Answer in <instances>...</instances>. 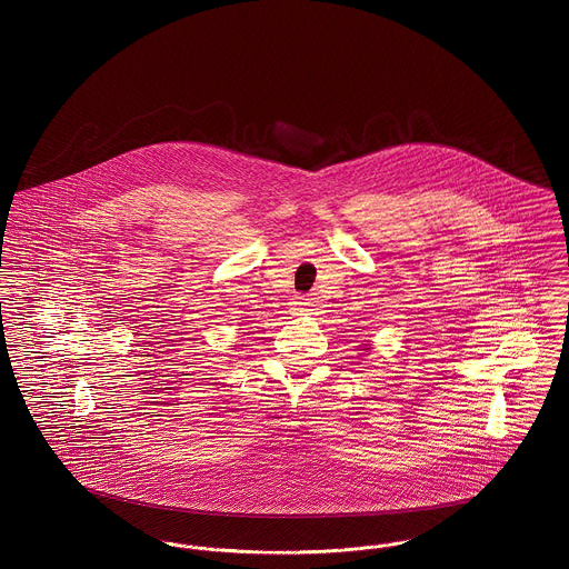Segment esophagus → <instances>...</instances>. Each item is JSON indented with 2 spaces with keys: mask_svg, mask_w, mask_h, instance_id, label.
I'll return each mask as SVG.
<instances>
[{
  "mask_svg": "<svg viewBox=\"0 0 569 569\" xmlns=\"http://www.w3.org/2000/svg\"><path fill=\"white\" fill-rule=\"evenodd\" d=\"M309 306H311V301L306 299V297H295L292 301H290V311L295 313V316H303L309 311Z\"/></svg>",
  "mask_w": 569,
  "mask_h": 569,
  "instance_id": "1",
  "label": "esophagus"
}]
</instances>
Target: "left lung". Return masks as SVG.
I'll return each instance as SVG.
<instances>
[{
    "mask_svg": "<svg viewBox=\"0 0 569 569\" xmlns=\"http://www.w3.org/2000/svg\"><path fill=\"white\" fill-rule=\"evenodd\" d=\"M363 350H370V345H363Z\"/></svg>",
    "mask_w": 569,
    "mask_h": 569,
    "instance_id": "1",
    "label": "left lung"
}]
</instances>
